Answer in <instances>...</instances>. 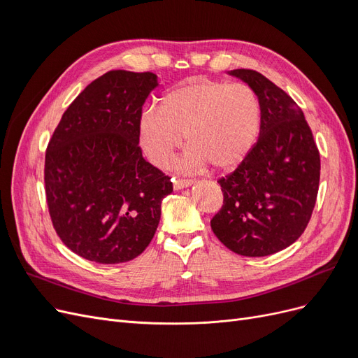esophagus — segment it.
I'll return each mask as SVG.
<instances>
[{"label":"esophagus","mask_w":358,"mask_h":358,"mask_svg":"<svg viewBox=\"0 0 358 358\" xmlns=\"http://www.w3.org/2000/svg\"><path fill=\"white\" fill-rule=\"evenodd\" d=\"M194 183L192 179H180V178H173V188L176 191L178 189H183V188H188Z\"/></svg>","instance_id":"34e87169"}]
</instances>
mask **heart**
<instances>
[{
	"label": "heart",
	"instance_id": "1",
	"mask_svg": "<svg viewBox=\"0 0 358 358\" xmlns=\"http://www.w3.org/2000/svg\"><path fill=\"white\" fill-rule=\"evenodd\" d=\"M262 122L257 94L241 82L192 79L169 90L159 107L149 106L137 121L138 145L148 159L164 167L185 136L189 143L175 162L182 171L233 169L252 149Z\"/></svg>",
	"mask_w": 358,
	"mask_h": 358
}]
</instances>
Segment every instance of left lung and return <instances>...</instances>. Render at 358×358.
Here are the masks:
<instances>
[{
  "instance_id": "left-lung-1",
  "label": "left lung",
  "mask_w": 358,
  "mask_h": 358,
  "mask_svg": "<svg viewBox=\"0 0 358 358\" xmlns=\"http://www.w3.org/2000/svg\"><path fill=\"white\" fill-rule=\"evenodd\" d=\"M257 94L262 109L254 148L218 183L224 204L210 227L215 236L245 257L282 251L305 231L320 185V152L300 107L254 70H231Z\"/></svg>"
}]
</instances>
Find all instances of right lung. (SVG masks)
<instances>
[{"label":"right lung","instance_id":"add662e5","mask_svg":"<svg viewBox=\"0 0 358 358\" xmlns=\"http://www.w3.org/2000/svg\"><path fill=\"white\" fill-rule=\"evenodd\" d=\"M158 86L154 73L113 70L95 79L64 112L46 150L45 187L59 239L100 264L142 254L173 191L138 146L137 121Z\"/></svg>","mask_w":358,"mask_h":358}]
</instances>
